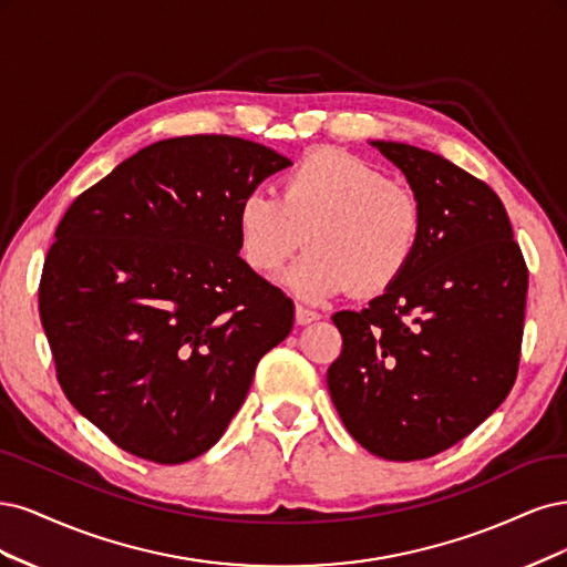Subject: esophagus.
I'll return each instance as SVG.
<instances>
[{"instance_id":"34e87169","label":"esophagus","mask_w":567,"mask_h":567,"mask_svg":"<svg viewBox=\"0 0 567 567\" xmlns=\"http://www.w3.org/2000/svg\"><path fill=\"white\" fill-rule=\"evenodd\" d=\"M295 318H297V322H299V324H308V322L318 320V318H320V313H318V310H310V308H306V306L297 303V308H295Z\"/></svg>"}]
</instances>
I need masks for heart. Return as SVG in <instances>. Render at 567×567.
<instances>
[{"label":"heart","mask_w":567,"mask_h":567,"mask_svg":"<svg viewBox=\"0 0 567 567\" xmlns=\"http://www.w3.org/2000/svg\"><path fill=\"white\" fill-rule=\"evenodd\" d=\"M237 243L247 266L270 278L306 243L287 282L306 301L351 287L389 289L414 261L424 235L419 197L368 159L341 151L303 155L282 174L280 193L251 190L237 205Z\"/></svg>","instance_id":"1"}]
</instances>
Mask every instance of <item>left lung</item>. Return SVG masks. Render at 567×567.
Listing matches in <instances>:
<instances>
[{
	"label": "left lung",
	"mask_w": 567,
	"mask_h": 567,
	"mask_svg": "<svg viewBox=\"0 0 567 567\" xmlns=\"http://www.w3.org/2000/svg\"><path fill=\"white\" fill-rule=\"evenodd\" d=\"M424 209L410 268L362 310L334 313L327 386L343 426L381 460L452 447L514 389L527 266L497 193L450 159L377 141Z\"/></svg>",
	"instance_id": "obj_1"
}]
</instances>
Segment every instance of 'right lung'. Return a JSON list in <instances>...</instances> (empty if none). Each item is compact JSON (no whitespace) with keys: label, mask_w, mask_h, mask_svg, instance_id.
Returning a JSON list of instances; mask_svg holds the SVG:
<instances>
[{"label":"right lung","mask_w":567,"mask_h":567,"mask_svg":"<svg viewBox=\"0 0 567 567\" xmlns=\"http://www.w3.org/2000/svg\"><path fill=\"white\" fill-rule=\"evenodd\" d=\"M289 159L261 143L157 141L68 207L40 280L65 398L130 454L184 464L224 435L295 303L240 259L237 205Z\"/></svg>","instance_id":"obj_1"}]
</instances>
